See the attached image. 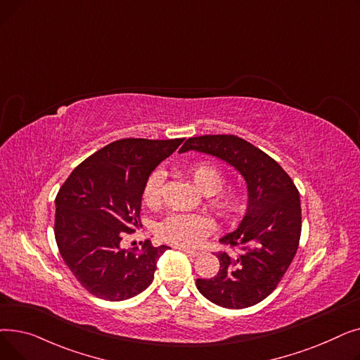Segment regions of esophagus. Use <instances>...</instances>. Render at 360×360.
Segmentation results:
<instances>
[{"label":"esophagus","instance_id":"34e87169","mask_svg":"<svg viewBox=\"0 0 360 360\" xmlns=\"http://www.w3.org/2000/svg\"><path fill=\"white\" fill-rule=\"evenodd\" d=\"M182 252H185L188 257H197L198 252L197 251H193V250H188V248H179Z\"/></svg>","mask_w":360,"mask_h":360}]
</instances>
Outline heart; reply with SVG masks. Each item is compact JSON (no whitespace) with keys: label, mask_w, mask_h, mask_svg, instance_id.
<instances>
[{"label":"heart","mask_w":360,"mask_h":360,"mask_svg":"<svg viewBox=\"0 0 360 360\" xmlns=\"http://www.w3.org/2000/svg\"><path fill=\"white\" fill-rule=\"evenodd\" d=\"M186 174L194 182L195 188L204 195H210V204L221 217H235L242 209L240 195L233 190L221 191L224 175L221 170L210 162H197L186 167ZM162 175L151 174L143 188V202L153 207L160 200ZM213 229V221L209 216L200 213H172L158 224V236L182 248H191L198 245Z\"/></svg>","instance_id":"b5f03b06"}]
</instances>
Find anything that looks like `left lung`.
Wrapping results in <instances>:
<instances>
[{
    "label": "left lung",
    "instance_id": "left-lung-1",
    "mask_svg": "<svg viewBox=\"0 0 360 360\" xmlns=\"http://www.w3.org/2000/svg\"><path fill=\"white\" fill-rule=\"evenodd\" d=\"M190 150L233 166L248 193L238 229L220 238L223 243L240 247L242 252H220L219 273L197 278V289L223 308L252 307L276 289L297 251L302 229L299 193L274 159L236 136L188 139L179 153Z\"/></svg>",
    "mask_w": 360,
    "mask_h": 360
}]
</instances>
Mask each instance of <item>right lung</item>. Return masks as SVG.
I'll return each mask as SVG.
<instances>
[{
  "instance_id": "right-lung-1",
  "label": "right lung",
  "mask_w": 360,
  "mask_h": 360,
  "mask_svg": "<svg viewBox=\"0 0 360 360\" xmlns=\"http://www.w3.org/2000/svg\"><path fill=\"white\" fill-rule=\"evenodd\" d=\"M184 139L113 141L87 158L55 198V239L64 262L94 296L118 302L146 290L169 248H121L124 232L140 226L143 188L150 174Z\"/></svg>"
}]
</instances>
